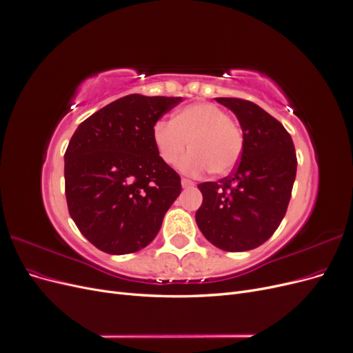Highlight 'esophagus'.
I'll list each match as a JSON object with an SVG mask.
<instances>
[{"instance_id":"obj_1","label":"esophagus","mask_w":353,"mask_h":353,"mask_svg":"<svg viewBox=\"0 0 353 353\" xmlns=\"http://www.w3.org/2000/svg\"><path fill=\"white\" fill-rule=\"evenodd\" d=\"M181 185H183V188H190V187H194V183L187 178H183L181 179Z\"/></svg>"}]
</instances>
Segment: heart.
I'll use <instances>...</instances> for the list:
<instances>
[{
    "label": "heart",
    "instance_id": "1",
    "mask_svg": "<svg viewBox=\"0 0 353 353\" xmlns=\"http://www.w3.org/2000/svg\"><path fill=\"white\" fill-rule=\"evenodd\" d=\"M153 144L160 160L187 175H201L210 169L215 175H227L239 163L243 152V132L228 113L212 103H193L175 112L170 122L159 121L153 126Z\"/></svg>",
    "mask_w": 353,
    "mask_h": 353
}]
</instances>
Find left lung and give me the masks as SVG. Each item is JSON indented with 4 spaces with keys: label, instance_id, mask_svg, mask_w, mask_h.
Returning <instances> with one entry per match:
<instances>
[{
    "label": "left lung",
    "instance_id": "1",
    "mask_svg": "<svg viewBox=\"0 0 353 353\" xmlns=\"http://www.w3.org/2000/svg\"><path fill=\"white\" fill-rule=\"evenodd\" d=\"M216 101L237 116L243 152L231 175L197 185L203 203L196 222L218 249L245 252L268 240L285 215L297 168L294 144L258 104L227 97Z\"/></svg>",
    "mask_w": 353,
    "mask_h": 353
}]
</instances>
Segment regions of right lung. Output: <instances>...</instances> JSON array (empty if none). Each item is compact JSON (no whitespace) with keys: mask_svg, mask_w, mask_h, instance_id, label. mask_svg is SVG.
<instances>
[{"mask_svg":"<svg viewBox=\"0 0 353 353\" xmlns=\"http://www.w3.org/2000/svg\"><path fill=\"white\" fill-rule=\"evenodd\" d=\"M181 97L130 94L85 119L65 153L69 213L82 236L109 254L150 244L181 193V178L160 160L153 126Z\"/></svg>","mask_w":353,"mask_h":353,"instance_id":"obj_1","label":"right lung"}]
</instances>
